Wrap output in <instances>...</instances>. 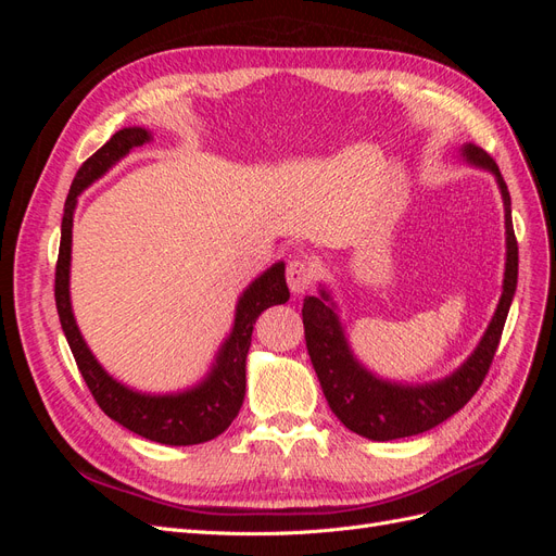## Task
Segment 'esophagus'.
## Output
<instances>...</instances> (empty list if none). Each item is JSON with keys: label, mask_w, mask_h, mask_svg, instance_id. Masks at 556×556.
<instances>
[{"label": "esophagus", "mask_w": 556, "mask_h": 556, "mask_svg": "<svg viewBox=\"0 0 556 556\" xmlns=\"http://www.w3.org/2000/svg\"><path fill=\"white\" fill-rule=\"evenodd\" d=\"M285 276H288V285L294 294H304L315 285V266L306 260H292Z\"/></svg>", "instance_id": "1"}]
</instances>
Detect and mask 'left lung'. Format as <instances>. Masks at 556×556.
Wrapping results in <instances>:
<instances>
[{
	"label": "left lung",
	"instance_id": "8db88e82",
	"mask_svg": "<svg viewBox=\"0 0 556 556\" xmlns=\"http://www.w3.org/2000/svg\"><path fill=\"white\" fill-rule=\"evenodd\" d=\"M464 155L468 162L480 164L484 169L496 174L498 188L503 194V206H506V278H503V294L498 308L486 327L480 345L466 364L454 371L450 378L431 382V384H394L371 376L366 368L352 357L348 341L343 336V327L336 317L333 308L327 304L329 294L323 290L319 296H306L304 308V333L306 348L323 384L325 399L331 413L341 422L368 441H394L408 439V435L425 433L433 427L445 422L457 410H462L470 401L484 376L490 374L492 359L503 333V325L513 304L517 288V239L513 229L510 213V192L506 180L501 178L498 166L492 157L478 146H464Z\"/></svg>",
	"mask_w": 556,
	"mask_h": 556
}]
</instances>
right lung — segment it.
Listing matches in <instances>:
<instances>
[{"label":"right lung","mask_w":556,"mask_h":556,"mask_svg":"<svg viewBox=\"0 0 556 556\" xmlns=\"http://www.w3.org/2000/svg\"><path fill=\"white\" fill-rule=\"evenodd\" d=\"M150 141V134L141 127H125L80 164L72 190L64 201L62 215V239L55 266V306L62 323V331L70 343L78 371L92 392L97 406L102 408L117 425L143 435L148 441L162 445H197L220 435L239 415L245 396V357L250 348L252 327H255L262 311L290 299L288 282H285V264L278 262L264 271L243 292L237 306V319L229 339L225 341L220 355L215 359L208 378L194 390L150 396L127 390L115 382L102 366L97 364L92 352L76 327L70 301V262H72V225L76 197L104 176L111 166L125 157L131 148Z\"/></svg>","instance_id":"right-lung-1"}]
</instances>
